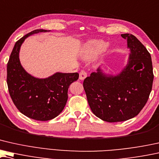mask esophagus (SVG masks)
<instances>
[{
  "label": "esophagus",
  "mask_w": 159,
  "mask_h": 159,
  "mask_svg": "<svg viewBox=\"0 0 159 159\" xmlns=\"http://www.w3.org/2000/svg\"><path fill=\"white\" fill-rule=\"evenodd\" d=\"M87 74L86 71H84V70H81V72H80V79L81 80H84L85 78L87 77Z\"/></svg>",
  "instance_id": "34e87169"
}]
</instances>
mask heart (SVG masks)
<instances>
[{
  "mask_svg": "<svg viewBox=\"0 0 159 159\" xmlns=\"http://www.w3.org/2000/svg\"><path fill=\"white\" fill-rule=\"evenodd\" d=\"M107 43L102 40H91L87 42L82 49V56L84 59L93 58L106 48Z\"/></svg>",
  "mask_w": 159,
  "mask_h": 159,
  "instance_id": "obj_1",
  "label": "heart"
}]
</instances>
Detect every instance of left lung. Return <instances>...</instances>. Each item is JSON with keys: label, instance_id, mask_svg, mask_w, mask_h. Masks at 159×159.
<instances>
[{"label": "left lung", "instance_id": "1", "mask_svg": "<svg viewBox=\"0 0 159 159\" xmlns=\"http://www.w3.org/2000/svg\"><path fill=\"white\" fill-rule=\"evenodd\" d=\"M130 49L128 64L116 76L100 68L84 79L83 87L91 110L102 120L115 123L134 118L146 104L152 89L150 53L133 34H121Z\"/></svg>", "mask_w": 159, "mask_h": 159}]
</instances>
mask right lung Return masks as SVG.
I'll list each match as a JSON object with an SVG mask.
<instances>
[{
    "mask_svg": "<svg viewBox=\"0 0 159 159\" xmlns=\"http://www.w3.org/2000/svg\"><path fill=\"white\" fill-rule=\"evenodd\" d=\"M36 29L16 42L7 64L8 92L17 109L29 118L47 121L56 118L62 111L68 99V89L77 81L79 74L57 72L45 79H39L26 72L20 64V46L28 36L39 32Z\"/></svg>",
    "mask_w": 159,
    "mask_h": 159,
    "instance_id": "right-lung-1",
    "label": "right lung"
}]
</instances>
